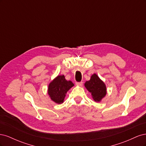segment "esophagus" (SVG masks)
Here are the masks:
<instances>
[{
    "label": "esophagus",
    "instance_id": "34e87169",
    "mask_svg": "<svg viewBox=\"0 0 146 146\" xmlns=\"http://www.w3.org/2000/svg\"><path fill=\"white\" fill-rule=\"evenodd\" d=\"M76 85L78 86H82L83 85V82H76Z\"/></svg>",
    "mask_w": 146,
    "mask_h": 146
}]
</instances>
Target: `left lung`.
I'll return each instance as SVG.
<instances>
[{"label":"left lung","instance_id":"1","mask_svg":"<svg viewBox=\"0 0 146 146\" xmlns=\"http://www.w3.org/2000/svg\"><path fill=\"white\" fill-rule=\"evenodd\" d=\"M85 86L96 102H100L107 94V87L105 83L96 74L92 75L90 80L85 82Z\"/></svg>","mask_w":146,"mask_h":146}]
</instances>
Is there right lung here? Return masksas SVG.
Instances as JSON below:
<instances>
[{
  "label": "right lung",
  "mask_w": 146,
  "mask_h": 146,
  "mask_svg": "<svg viewBox=\"0 0 146 146\" xmlns=\"http://www.w3.org/2000/svg\"><path fill=\"white\" fill-rule=\"evenodd\" d=\"M74 86L71 81L66 80L64 75H60L48 84V94L53 102L61 104L64 102L67 92Z\"/></svg>",
  "instance_id": "right-lung-1"
}]
</instances>
